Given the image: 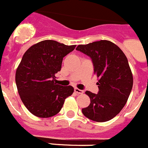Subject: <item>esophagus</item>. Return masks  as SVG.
Segmentation results:
<instances>
[{"mask_svg": "<svg viewBox=\"0 0 148 148\" xmlns=\"http://www.w3.org/2000/svg\"><path fill=\"white\" fill-rule=\"evenodd\" d=\"M74 92H75L77 94H78V95H82V94L83 93V90H80L77 88H74Z\"/></svg>", "mask_w": 148, "mask_h": 148, "instance_id": "esophagus-1", "label": "esophagus"}]
</instances>
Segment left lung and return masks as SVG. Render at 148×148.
<instances>
[{"label": "left lung", "instance_id": "obj_1", "mask_svg": "<svg viewBox=\"0 0 148 148\" xmlns=\"http://www.w3.org/2000/svg\"><path fill=\"white\" fill-rule=\"evenodd\" d=\"M76 50L92 58L94 73L98 78V94L86 92L91 103L82 110L83 114L94 121L111 120L125 106L133 88V74L127 56L108 40L79 45Z\"/></svg>", "mask_w": 148, "mask_h": 148}]
</instances>
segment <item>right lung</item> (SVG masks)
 <instances>
[{
  "label": "right lung",
  "mask_w": 148,
  "mask_h": 148,
  "mask_svg": "<svg viewBox=\"0 0 148 148\" xmlns=\"http://www.w3.org/2000/svg\"><path fill=\"white\" fill-rule=\"evenodd\" d=\"M76 45L53 40L35 44L24 53L15 73V83L23 103L33 115L50 118L61 110L65 100L74 92L71 86L55 83L64 56Z\"/></svg>",
  "instance_id": "add662e5"
}]
</instances>
